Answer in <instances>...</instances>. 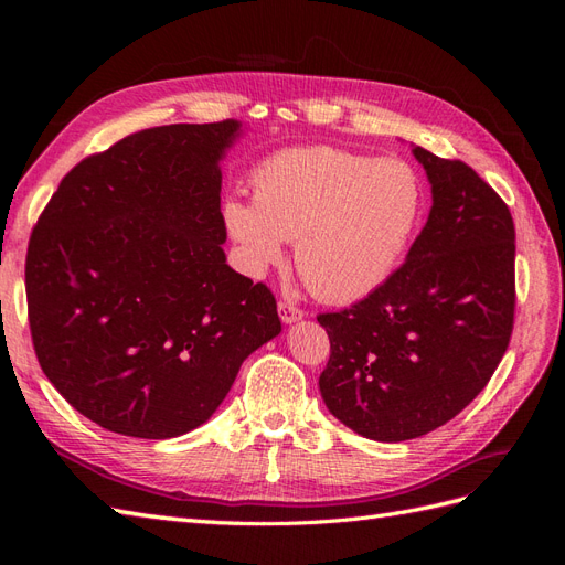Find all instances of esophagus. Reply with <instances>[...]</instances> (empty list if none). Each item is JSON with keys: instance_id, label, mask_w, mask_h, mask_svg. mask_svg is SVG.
Segmentation results:
<instances>
[{"instance_id": "esophagus-1", "label": "esophagus", "mask_w": 565, "mask_h": 565, "mask_svg": "<svg viewBox=\"0 0 565 565\" xmlns=\"http://www.w3.org/2000/svg\"><path fill=\"white\" fill-rule=\"evenodd\" d=\"M278 313H280V320H282L285 324H292V322H297V320L303 318V311L299 309V306L289 303V301H280V303H278Z\"/></svg>"}]
</instances>
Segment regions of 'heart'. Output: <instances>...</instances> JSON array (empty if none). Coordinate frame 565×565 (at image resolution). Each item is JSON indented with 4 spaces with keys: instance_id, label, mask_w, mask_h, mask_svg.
<instances>
[{
    "instance_id": "obj_1",
    "label": "heart",
    "mask_w": 565,
    "mask_h": 565,
    "mask_svg": "<svg viewBox=\"0 0 565 565\" xmlns=\"http://www.w3.org/2000/svg\"><path fill=\"white\" fill-rule=\"evenodd\" d=\"M254 200L226 195L221 221L249 276L295 243L299 276L324 301H358L398 266L422 212V183L396 158L332 146L289 148L252 174Z\"/></svg>"
}]
</instances>
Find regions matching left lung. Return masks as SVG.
Masks as SVG:
<instances>
[{
	"label": "left lung",
	"instance_id": "1",
	"mask_svg": "<svg viewBox=\"0 0 565 565\" xmlns=\"http://www.w3.org/2000/svg\"><path fill=\"white\" fill-rule=\"evenodd\" d=\"M431 183L429 218L382 287L318 322L330 337L320 396L372 440L419 438L486 388L514 328L516 233L473 169L413 146Z\"/></svg>",
	"mask_w": 565,
	"mask_h": 565
}]
</instances>
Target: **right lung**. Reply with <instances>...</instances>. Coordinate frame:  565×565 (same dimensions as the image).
Listing matches in <instances>:
<instances>
[{"instance_id": "1", "label": "right lung", "mask_w": 565, "mask_h": 565, "mask_svg": "<svg viewBox=\"0 0 565 565\" xmlns=\"http://www.w3.org/2000/svg\"><path fill=\"white\" fill-rule=\"evenodd\" d=\"M243 122L136 131L65 174L25 259L38 361L108 431L174 438L207 422L282 324L226 264L221 160Z\"/></svg>"}]
</instances>
